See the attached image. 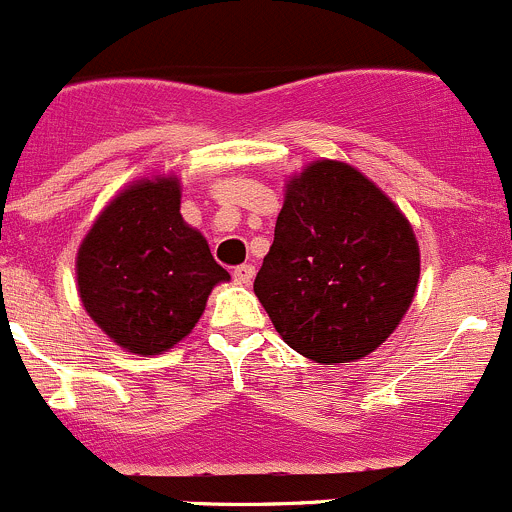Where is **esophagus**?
Returning a JSON list of instances; mask_svg holds the SVG:
<instances>
[{"label": "esophagus", "instance_id": "esophagus-1", "mask_svg": "<svg viewBox=\"0 0 512 512\" xmlns=\"http://www.w3.org/2000/svg\"><path fill=\"white\" fill-rule=\"evenodd\" d=\"M232 275H235V282H240V285H250L252 277H255V267L240 265V267H235V272H232Z\"/></svg>", "mask_w": 512, "mask_h": 512}]
</instances>
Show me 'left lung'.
Segmentation results:
<instances>
[{
  "label": "left lung",
  "mask_w": 512,
  "mask_h": 512,
  "mask_svg": "<svg viewBox=\"0 0 512 512\" xmlns=\"http://www.w3.org/2000/svg\"><path fill=\"white\" fill-rule=\"evenodd\" d=\"M418 277L403 212L355 167L322 160L287 185L255 295L292 350L332 365L388 340Z\"/></svg>",
  "instance_id": "left-lung-1"
}]
</instances>
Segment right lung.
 I'll use <instances>...</instances> for the list:
<instances>
[{
    "label": "right lung",
    "instance_id": "obj_1",
    "mask_svg": "<svg viewBox=\"0 0 512 512\" xmlns=\"http://www.w3.org/2000/svg\"><path fill=\"white\" fill-rule=\"evenodd\" d=\"M222 280L230 272L182 220L177 177L142 180L114 197L77 255L84 310L137 355L165 352L190 335Z\"/></svg>",
    "mask_w": 512,
    "mask_h": 512
}]
</instances>
